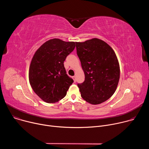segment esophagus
I'll return each instance as SVG.
<instances>
[{"label":"esophagus","instance_id":"obj_1","mask_svg":"<svg viewBox=\"0 0 149 149\" xmlns=\"http://www.w3.org/2000/svg\"><path fill=\"white\" fill-rule=\"evenodd\" d=\"M72 78H73V79H74V82H76V77H75V76H74V77H72Z\"/></svg>","mask_w":149,"mask_h":149}]
</instances>
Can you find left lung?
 <instances>
[{
  "instance_id": "8db88e82",
  "label": "left lung",
  "mask_w": 149,
  "mask_h": 149,
  "mask_svg": "<svg viewBox=\"0 0 149 149\" xmlns=\"http://www.w3.org/2000/svg\"><path fill=\"white\" fill-rule=\"evenodd\" d=\"M75 43L85 74L84 82L78 84L82 98L93 105L107 101L115 93L120 79V65L115 52L98 38Z\"/></svg>"
}]
</instances>
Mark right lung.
I'll list each match as a JSON object with an SVG mask.
<instances>
[{
    "label": "right lung",
    "instance_id": "obj_1",
    "mask_svg": "<svg viewBox=\"0 0 149 149\" xmlns=\"http://www.w3.org/2000/svg\"><path fill=\"white\" fill-rule=\"evenodd\" d=\"M74 42L52 39L35 52L29 67V80L36 94L47 103L64 98L74 82L66 73L63 62L74 51Z\"/></svg>",
    "mask_w": 149,
    "mask_h": 149
}]
</instances>
